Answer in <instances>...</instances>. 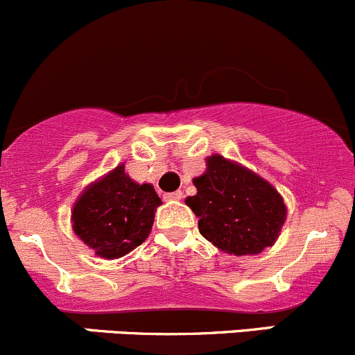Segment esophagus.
Instances as JSON below:
<instances>
[{"instance_id": "obj_1", "label": "esophagus", "mask_w": 355, "mask_h": 355, "mask_svg": "<svg viewBox=\"0 0 355 355\" xmlns=\"http://www.w3.org/2000/svg\"><path fill=\"white\" fill-rule=\"evenodd\" d=\"M182 198V191H173V193H166L164 195V200H167V202H173V200H181Z\"/></svg>"}]
</instances>
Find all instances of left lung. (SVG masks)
<instances>
[{
    "label": "left lung",
    "instance_id": "8db88e82",
    "mask_svg": "<svg viewBox=\"0 0 355 355\" xmlns=\"http://www.w3.org/2000/svg\"><path fill=\"white\" fill-rule=\"evenodd\" d=\"M193 184L196 195L188 196L186 205L198 217L200 234L214 246L236 257L273 246L287 208L268 181L215 153Z\"/></svg>",
    "mask_w": 355,
    "mask_h": 355
}]
</instances>
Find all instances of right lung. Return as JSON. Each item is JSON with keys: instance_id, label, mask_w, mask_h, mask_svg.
I'll return each instance as SVG.
<instances>
[{"instance_id": "right-lung-1", "label": "right lung", "mask_w": 355, "mask_h": 355, "mask_svg": "<svg viewBox=\"0 0 355 355\" xmlns=\"http://www.w3.org/2000/svg\"><path fill=\"white\" fill-rule=\"evenodd\" d=\"M160 203L152 184L135 182L119 164L78 196L71 210L73 232L97 257L121 258L147 239Z\"/></svg>"}]
</instances>
